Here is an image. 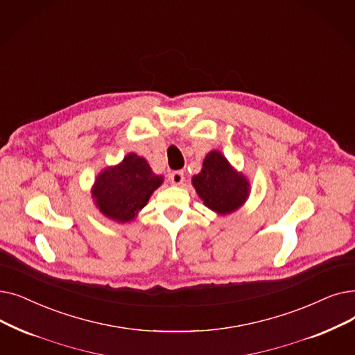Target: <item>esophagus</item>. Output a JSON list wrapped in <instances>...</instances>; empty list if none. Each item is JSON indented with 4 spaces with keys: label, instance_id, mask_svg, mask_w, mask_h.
Here are the masks:
<instances>
[{
    "label": "esophagus",
    "instance_id": "1",
    "mask_svg": "<svg viewBox=\"0 0 355 355\" xmlns=\"http://www.w3.org/2000/svg\"><path fill=\"white\" fill-rule=\"evenodd\" d=\"M169 181H171V184H174V186H181L184 182V173L182 171L171 173L169 174Z\"/></svg>",
    "mask_w": 355,
    "mask_h": 355
}]
</instances>
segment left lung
Here are the masks:
<instances>
[{"label": "left lung", "mask_w": 355, "mask_h": 355, "mask_svg": "<svg viewBox=\"0 0 355 355\" xmlns=\"http://www.w3.org/2000/svg\"><path fill=\"white\" fill-rule=\"evenodd\" d=\"M191 184L203 205L220 216L239 210L251 193L248 178L216 149L205 157L202 171L193 175Z\"/></svg>", "instance_id": "obj_1"}]
</instances>
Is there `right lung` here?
Masks as SVG:
<instances>
[{"label": "right lung", "mask_w": 355, "mask_h": 355, "mask_svg": "<svg viewBox=\"0 0 355 355\" xmlns=\"http://www.w3.org/2000/svg\"><path fill=\"white\" fill-rule=\"evenodd\" d=\"M162 182L164 175L153 173L144 157L130 152L119 164L98 173L91 187V197L107 219L128 223L136 219Z\"/></svg>", "instance_id": "right-lung-1"}]
</instances>
